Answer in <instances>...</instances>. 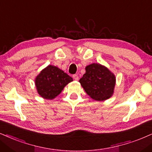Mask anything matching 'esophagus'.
Listing matches in <instances>:
<instances>
[{"label": "esophagus", "mask_w": 152, "mask_h": 152, "mask_svg": "<svg viewBox=\"0 0 152 152\" xmlns=\"http://www.w3.org/2000/svg\"><path fill=\"white\" fill-rule=\"evenodd\" d=\"M73 78H74V79L76 80H78V78H78V76L77 74H74V76H73Z\"/></svg>", "instance_id": "1"}]
</instances>
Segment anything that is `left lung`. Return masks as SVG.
<instances>
[{"label":"left lung","instance_id":"obj_1","mask_svg":"<svg viewBox=\"0 0 152 152\" xmlns=\"http://www.w3.org/2000/svg\"><path fill=\"white\" fill-rule=\"evenodd\" d=\"M79 82L92 99L104 101L114 94L116 76L104 65L93 63L86 66V73Z\"/></svg>","mask_w":152,"mask_h":152}]
</instances>
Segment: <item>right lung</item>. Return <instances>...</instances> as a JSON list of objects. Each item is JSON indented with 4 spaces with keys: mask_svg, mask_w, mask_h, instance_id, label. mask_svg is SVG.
I'll return each instance as SVG.
<instances>
[{
    "mask_svg": "<svg viewBox=\"0 0 152 152\" xmlns=\"http://www.w3.org/2000/svg\"><path fill=\"white\" fill-rule=\"evenodd\" d=\"M73 78L58 67L48 65L35 78L37 92L45 99H53L59 95Z\"/></svg>",
    "mask_w": 152,
    "mask_h": 152,
    "instance_id": "right-lung-1",
    "label": "right lung"
}]
</instances>
